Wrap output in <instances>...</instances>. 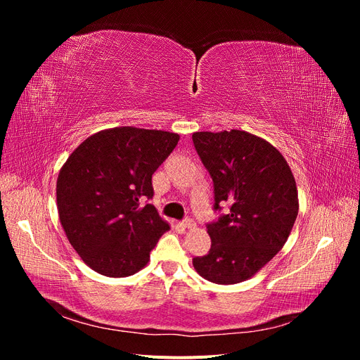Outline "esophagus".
Listing matches in <instances>:
<instances>
[{
	"instance_id": "1",
	"label": "esophagus",
	"mask_w": 360,
	"mask_h": 360,
	"mask_svg": "<svg viewBox=\"0 0 360 360\" xmlns=\"http://www.w3.org/2000/svg\"><path fill=\"white\" fill-rule=\"evenodd\" d=\"M183 226H184V228H188V230H193V228L197 226V222H195L193 219H191V217H188V219H184Z\"/></svg>"
}]
</instances>
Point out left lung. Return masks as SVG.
I'll list each match as a JSON object with an SVG mask.
<instances>
[{"instance_id": "8db88e82", "label": "left lung", "mask_w": 360, "mask_h": 360, "mask_svg": "<svg viewBox=\"0 0 360 360\" xmlns=\"http://www.w3.org/2000/svg\"><path fill=\"white\" fill-rule=\"evenodd\" d=\"M192 139L213 179L214 210L230 205L207 225L212 248L192 264L213 284H238L285 245L299 213L296 180L274 146L245 130L195 132Z\"/></svg>"}]
</instances>
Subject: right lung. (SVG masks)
<instances>
[{"label":"right lung","mask_w":360,"mask_h":360,"mask_svg":"<svg viewBox=\"0 0 360 360\" xmlns=\"http://www.w3.org/2000/svg\"><path fill=\"white\" fill-rule=\"evenodd\" d=\"M180 136L134 126L101 130L73 150L57 179V207L64 233L97 274H136L169 224L156 207L151 176Z\"/></svg>","instance_id":"1"}]
</instances>
